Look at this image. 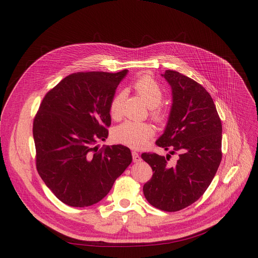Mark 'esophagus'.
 Instances as JSON below:
<instances>
[{"instance_id": "obj_1", "label": "esophagus", "mask_w": 258, "mask_h": 258, "mask_svg": "<svg viewBox=\"0 0 258 258\" xmlns=\"http://www.w3.org/2000/svg\"><path fill=\"white\" fill-rule=\"evenodd\" d=\"M132 156H133V161L135 163H138V162L141 161V157L137 152H132Z\"/></svg>"}]
</instances>
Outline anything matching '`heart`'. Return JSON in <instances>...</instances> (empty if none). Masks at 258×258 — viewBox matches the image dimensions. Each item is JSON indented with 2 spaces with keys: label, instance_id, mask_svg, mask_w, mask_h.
Returning a JSON list of instances; mask_svg holds the SVG:
<instances>
[{
  "label": "heart",
  "instance_id": "obj_1",
  "mask_svg": "<svg viewBox=\"0 0 258 258\" xmlns=\"http://www.w3.org/2000/svg\"><path fill=\"white\" fill-rule=\"evenodd\" d=\"M135 90L142 100L151 107V116L157 122H163L166 118L163 108L159 104L163 100L164 93L160 85L150 75L140 76L133 84ZM123 101V94L117 93L111 99L108 112L112 118H119L121 115V106ZM154 135V128L146 122L125 121L118 125L113 133L114 139L133 148H140L147 144Z\"/></svg>",
  "mask_w": 258,
  "mask_h": 258
}]
</instances>
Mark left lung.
<instances>
[{"instance_id": "1", "label": "left lung", "mask_w": 258, "mask_h": 258, "mask_svg": "<svg viewBox=\"0 0 258 258\" xmlns=\"http://www.w3.org/2000/svg\"><path fill=\"white\" fill-rule=\"evenodd\" d=\"M172 90V106L164 134L156 144L178 154L143 153L153 177L143 186L145 199L154 207L174 212L197 202L209 187L222 161V122L206 89L177 71L162 75Z\"/></svg>"}]
</instances>
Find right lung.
<instances>
[{
  "label": "right lung",
  "mask_w": 258,
  "mask_h": 258,
  "mask_svg": "<svg viewBox=\"0 0 258 258\" xmlns=\"http://www.w3.org/2000/svg\"><path fill=\"white\" fill-rule=\"evenodd\" d=\"M127 70L77 72L51 89L33 120L38 174L59 201L88 207L101 201L132 162L121 144L95 145L108 136V105Z\"/></svg>",
  "instance_id": "right-lung-1"
}]
</instances>
